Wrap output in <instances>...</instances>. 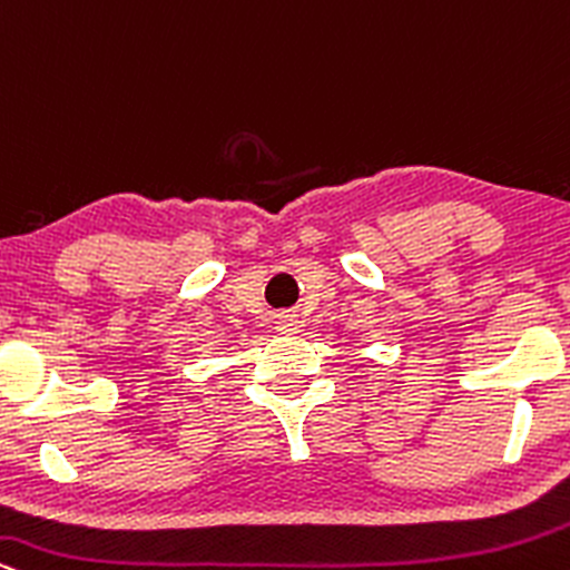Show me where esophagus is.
I'll return each instance as SVG.
<instances>
[{
	"label": "esophagus",
	"mask_w": 570,
	"mask_h": 570,
	"mask_svg": "<svg viewBox=\"0 0 570 570\" xmlns=\"http://www.w3.org/2000/svg\"><path fill=\"white\" fill-rule=\"evenodd\" d=\"M279 331H296V323H293V317L279 320Z\"/></svg>",
	"instance_id": "1"
}]
</instances>
